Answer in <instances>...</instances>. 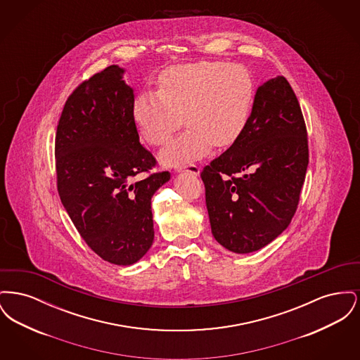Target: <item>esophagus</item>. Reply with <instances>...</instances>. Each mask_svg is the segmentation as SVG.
Listing matches in <instances>:
<instances>
[{
  "mask_svg": "<svg viewBox=\"0 0 360 360\" xmlns=\"http://www.w3.org/2000/svg\"><path fill=\"white\" fill-rule=\"evenodd\" d=\"M179 172H186L188 174H193V175H198L200 174V169H198V166H195V165H188V166H185V167H179L178 169Z\"/></svg>",
  "mask_w": 360,
  "mask_h": 360,
  "instance_id": "1",
  "label": "esophagus"
}]
</instances>
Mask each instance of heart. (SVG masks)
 Segmentation results:
<instances>
[{"label":"heart","mask_w":360,"mask_h":360,"mask_svg":"<svg viewBox=\"0 0 360 360\" xmlns=\"http://www.w3.org/2000/svg\"><path fill=\"white\" fill-rule=\"evenodd\" d=\"M255 100V84L240 65L201 60L174 66L159 77V90H143L132 103V117L143 139L160 146L181 127L188 129L169 141L160 160L182 167L229 147L245 131Z\"/></svg>","instance_id":"obj_1"}]
</instances>
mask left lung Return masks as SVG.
Segmentation results:
<instances>
[{
	"label": "left lung",
	"mask_w": 360,
	"mask_h": 360,
	"mask_svg": "<svg viewBox=\"0 0 360 360\" xmlns=\"http://www.w3.org/2000/svg\"><path fill=\"white\" fill-rule=\"evenodd\" d=\"M308 163L301 106L279 75L257 87L245 131L201 172L214 239L248 254L278 238L297 210Z\"/></svg>",
	"instance_id": "8db88e82"
}]
</instances>
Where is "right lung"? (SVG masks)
I'll return each mask as SVG.
<instances>
[{
  "mask_svg": "<svg viewBox=\"0 0 360 360\" xmlns=\"http://www.w3.org/2000/svg\"><path fill=\"white\" fill-rule=\"evenodd\" d=\"M117 65L77 86L63 106L55 136L60 201L86 244L103 260L129 266L154 241L151 198L170 172L150 174L132 117V87Z\"/></svg>",
  "mask_w": 360,
  "mask_h": 360,
  "instance_id": "add662e5",
  "label": "right lung"
}]
</instances>
